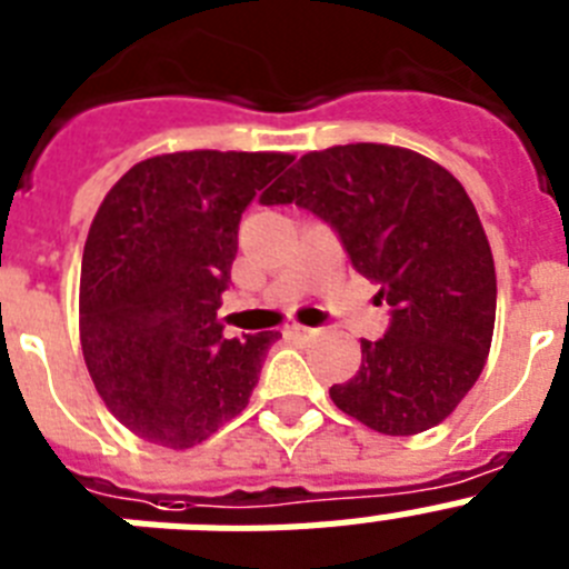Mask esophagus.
<instances>
[{
  "instance_id": "obj_1",
  "label": "esophagus",
  "mask_w": 569,
  "mask_h": 569,
  "mask_svg": "<svg viewBox=\"0 0 569 569\" xmlns=\"http://www.w3.org/2000/svg\"><path fill=\"white\" fill-rule=\"evenodd\" d=\"M289 335H295L298 340H312L318 335V329H309V326H291Z\"/></svg>"
}]
</instances>
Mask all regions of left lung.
<instances>
[{
	"label": "left lung",
	"mask_w": 569,
	"mask_h": 569,
	"mask_svg": "<svg viewBox=\"0 0 569 569\" xmlns=\"http://www.w3.org/2000/svg\"><path fill=\"white\" fill-rule=\"evenodd\" d=\"M260 202L326 220L392 309L383 338L360 340L355 378L329 389L335 407L383 435L449 418L496 326V263L461 182L418 151L355 142L303 154Z\"/></svg>",
	"instance_id": "1"
}]
</instances>
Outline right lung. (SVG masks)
Wrapping results in <instances>:
<instances>
[{
    "label": "right lung",
    "mask_w": 569,
    "mask_h": 569,
    "mask_svg": "<svg viewBox=\"0 0 569 569\" xmlns=\"http://www.w3.org/2000/svg\"><path fill=\"white\" fill-rule=\"evenodd\" d=\"M291 154L177 151L137 162L102 200L79 283V340L122 427L189 449L246 409L278 332L223 338L246 206Z\"/></svg>",
    "instance_id": "1"
}]
</instances>
